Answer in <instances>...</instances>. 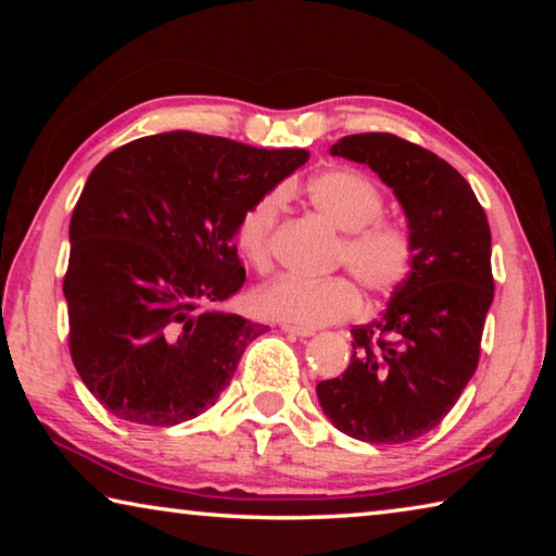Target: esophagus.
<instances>
[{
  "mask_svg": "<svg viewBox=\"0 0 556 556\" xmlns=\"http://www.w3.org/2000/svg\"><path fill=\"white\" fill-rule=\"evenodd\" d=\"M281 331L294 336V338H312L314 328H304V326H291V324H281Z\"/></svg>",
  "mask_w": 556,
  "mask_h": 556,
  "instance_id": "obj_1",
  "label": "esophagus"
}]
</instances>
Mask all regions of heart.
Instances as JSON below:
<instances>
[{
	"label": "heart",
	"instance_id": "b5f03b06",
	"mask_svg": "<svg viewBox=\"0 0 556 556\" xmlns=\"http://www.w3.org/2000/svg\"><path fill=\"white\" fill-rule=\"evenodd\" d=\"M308 201L345 232L341 260L372 294H388L407 277L412 240L400 225L378 220L382 193L368 176L353 168H328L306 186ZM281 208V193L271 191L242 211L235 242L242 260L260 271L269 267V240ZM260 316L296 326H324L341 321L361 306V294L351 279H308L296 275L277 277L260 287L250 299Z\"/></svg>",
	"mask_w": 556,
	"mask_h": 556
}]
</instances>
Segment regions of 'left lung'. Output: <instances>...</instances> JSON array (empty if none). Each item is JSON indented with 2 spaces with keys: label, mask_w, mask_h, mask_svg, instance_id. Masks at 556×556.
I'll use <instances>...</instances> for the list:
<instances>
[{
  "label": "left lung",
  "mask_w": 556,
  "mask_h": 556,
  "mask_svg": "<svg viewBox=\"0 0 556 556\" xmlns=\"http://www.w3.org/2000/svg\"><path fill=\"white\" fill-rule=\"evenodd\" d=\"M333 156L370 166L400 201L412 265L380 318L353 326L343 375L316 384L343 434L407 444L454 407L481 355L493 304L491 228L473 188L444 159L388 131L351 135Z\"/></svg>",
  "instance_id": "1"
}]
</instances>
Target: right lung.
Returning a JSON list of instances; mask_svg holds the SVG:
<instances>
[{
	"mask_svg": "<svg viewBox=\"0 0 556 556\" xmlns=\"http://www.w3.org/2000/svg\"><path fill=\"white\" fill-rule=\"evenodd\" d=\"M306 159L164 131L92 168L71 218L63 294L73 365L102 407L172 427L218 402L244 348L267 331L218 308L244 285L235 228Z\"/></svg>",
	"mask_w": 556,
	"mask_h": 556,
	"instance_id": "right-lung-1",
	"label": "right lung"
}]
</instances>
